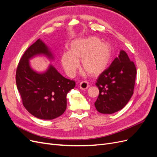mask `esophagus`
<instances>
[{"label": "esophagus", "instance_id": "34e87169", "mask_svg": "<svg viewBox=\"0 0 157 157\" xmlns=\"http://www.w3.org/2000/svg\"><path fill=\"white\" fill-rule=\"evenodd\" d=\"M88 83L86 81H82L80 83L79 87L80 89L82 90H86L88 88Z\"/></svg>", "mask_w": 157, "mask_h": 157}]
</instances>
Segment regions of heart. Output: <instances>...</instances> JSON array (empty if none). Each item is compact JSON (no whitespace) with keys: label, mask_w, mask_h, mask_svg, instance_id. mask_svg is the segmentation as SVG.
<instances>
[{"label":"heart","mask_w":157,"mask_h":157,"mask_svg":"<svg viewBox=\"0 0 157 157\" xmlns=\"http://www.w3.org/2000/svg\"><path fill=\"white\" fill-rule=\"evenodd\" d=\"M113 56V48L107 42L90 36L76 39L70 44V50L61 56V63L67 76L73 77L82 67L91 76H98L105 71Z\"/></svg>","instance_id":"obj_1"}]
</instances>
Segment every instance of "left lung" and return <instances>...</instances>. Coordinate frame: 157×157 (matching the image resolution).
<instances>
[{
	"label": "left lung",
	"instance_id": "1",
	"mask_svg": "<svg viewBox=\"0 0 157 157\" xmlns=\"http://www.w3.org/2000/svg\"><path fill=\"white\" fill-rule=\"evenodd\" d=\"M136 68L124 50L109 68L99 76L96 86L99 94L94 105L103 114H112L121 110L134 94Z\"/></svg>",
	"mask_w": 157,
	"mask_h": 157
}]
</instances>
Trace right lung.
Instances as JSON below:
<instances>
[{
    "label": "right lung",
    "instance_id": "obj_1",
    "mask_svg": "<svg viewBox=\"0 0 157 157\" xmlns=\"http://www.w3.org/2000/svg\"><path fill=\"white\" fill-rule=\"evenodd\" d=\"M44 56L50 61L54 54L44 42L38 39L25 52L18 63L16 75L17 88L23 105L32 115L43 120L61 116L67 108V94L75 82L65 78L52 65L44 72H37L29 60Z\"/></svg>",
    "mask_w": 157,
    "mask_h": 157
}]
</instances>
